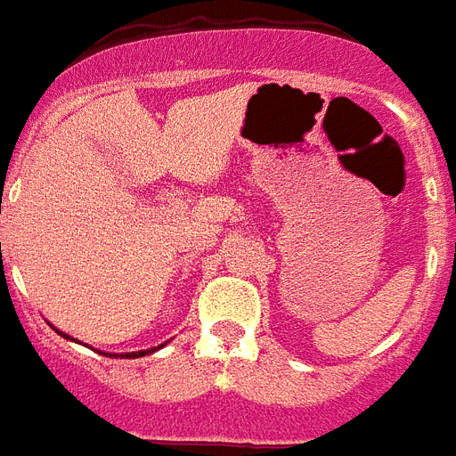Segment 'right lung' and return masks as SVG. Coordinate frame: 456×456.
<instances>
[{
  "mask_svg": "<svg viewBox=\"0 0 456 456\" xmlns=\"http://www.w3.org/2000/svg\"><path fill=\"white\" fill-rule=\"evenodd\" d=\"M53 327V325H51ZM53 330H56V327H53ZM58 334H61V337L63 338H70V341H77V338H72V337H68V334H65V331H61V330H56ZM162 346L165 344H159V346H155V348H145V351H131V353H103V351H98V353H103V355H119V358H143V355H151V353H155V351H159V348H162Z\"/></svg>",
  "mask_w": 456,
  "mask_h": 456,
  "instance_id": "add662e5",
  "label": "right lung"
}]
</instances>
